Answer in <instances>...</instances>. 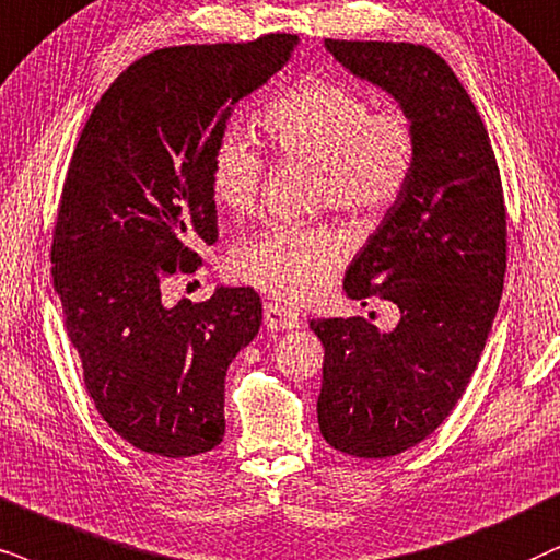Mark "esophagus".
I'll list each match as a JSON object with an SVG mask.
<instances>
[{
	"instance_id": "esophagus-1",
	"label": "esophagus",
	"mask_w": 560,
	"mask_h": 560,
	"mask_svg": "<svg viewBox=\"0 0 560 560\" xmlns=\"http://www.w3.org/2000/svg\"><path fill=\"white\" fill-rule=\"evenodd\" d=\"M264 323H266V328H271V330H292V328H300L302 320L292 307H284V304H279V302H266L264 304Z\"/></svg>"
}]
</instances>
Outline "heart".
<instances>
[{
	"label": "heart",
	"mask_w": 560,
	"mask_h": 560,
	"mask_svg": "<svg viewBox=\"0 0 560 560\" xmlns=\"http://www.w3.org/2000/svg\"><path fill=\"white\" fill-rule=\"evenodd\" d=\"M279 154L320 167V198L359 217L398 201L416 162V133L406 113H374L359 92L336 82H307L279 97L260 118ZM264 160L250 137L228 133L211 160L209 183L219 207L245 214L256 207ZM343 243L328 228L268 224L237 245L235 273L289 302H304L328 284Z\"/></svg>",
	"instance_id": "heart-1"
}]
</instances>
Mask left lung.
Segmentation results:
<instances>
[{
  "label": "left lung",
  "mask_w": 560,
  "mask_h": 560,
  "mask_svg": "<svg viewBox=\"0 0 560 560\" xmlns=\"http://www.w3.org/2000/svg\"><path fill=\"white\" fill-rule=\"evenodd\" d=\"M325 48L387 92L416 133L406 190L343 276L351 300L393 302L398 325L310 320L325 349V442L353 457H393L447 419L480 362L504 289V194L486 126L442 56L382 40L328 38Z\"/></svg>",
  "instance_id": "1"
}]
</instances>
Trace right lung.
<instances>
[{
	"label": "right lung",
	"instance_id": "right-lung-1",
	"mask_svg": "<svg viewBox=\"0 0 560 560\" xmlns=\"http://www.w3.org/2000/svg\"><path fill=\"white\" fill-rule=\"evenodd\" d=\"M300 44L160 48L105 90L63 180L51 264L84 385L118 436L160 457H194L224 436V377L258 336L250 287L207 302H162L217 243L209 170L232 110L284 69Z\"/></svg>",
	"mask_w": 560,
	"mask_h": 560
}]
</instances>
